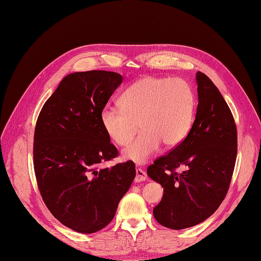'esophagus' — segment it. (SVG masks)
<instances>
[{
    "mask_svg": "<svg viewBox=\"0 0 261 261\" xmlns=\"http://www.w3.org/2000/svg\"><path fill=\"white\" fill-rule=\"evenodd\" d=\"M147 179V174L141 168H137V176L134 178L135 182H142V181H145Z\"/></svg>",
    "mask_w": 261,
    "mask_h": 261,
    "instance_id": "1",
    "label": "esophagus"
}]
</instances>
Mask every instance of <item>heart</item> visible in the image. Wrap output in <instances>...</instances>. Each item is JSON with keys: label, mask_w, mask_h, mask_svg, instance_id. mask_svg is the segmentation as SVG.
<instances>
[{"label": "heart", "mask_w": 261, "mask_h": 261, "mask_svg": "<svg viewBox=\"0 0 261 261\" xmlns=\"http://www.w3.org/2000/svg\"><path fill=\"white\" fill-rule=\"evenodd\" d=\"M195 96L181 79L146 76L130 85L120 97V107L106 106L101 124L109 138L119 146L128 145L140 127L139 138L123 150V156L145 163L162 143L175 147L192 128Z\"/></svg>", "instance_id": "obj_1"}]
</instances>
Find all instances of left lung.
<instances>
[{
	"label": "left lung",
	"mask_w": 261,
	"mask_h": 261,
	"mask_svg": "<svg viewBox=\"0 0 261 261\" xmlns=\"http://www.w3.org/2000/svg\"><path fill=\"white\" fill-rule=\"evenodd\" d=\"M195 120L182 143L155 159L148 176L163 188L153 217L171 229H184L208 219L227 194L237 159V127L218 87L196 73ZM180 166L185 171L179 174Z\"/></svg>",
	"instance_id": "8db88e82"
}]
</instances>
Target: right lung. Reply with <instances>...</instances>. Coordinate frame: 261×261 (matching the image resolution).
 Segmentation results:
<instances>
[{"mask_svg": "<svg viewBox=\"0 0 261 261\" xmlns=\"http://www.w3.org/2000/svg\"><path fill=\"white\" fill-rule=\"evenodd\" d=\"M121 82L112 71L68 74L36 121L33 162L40 195L53 217L77 232L106 227L135 177L130 160L99 167L118 155L100 113Z\"/></svg>", "mask_w": 261, "mask_h": 261, "instance_id": "right-lung-1", "label": "right lung"}]
</instances>
